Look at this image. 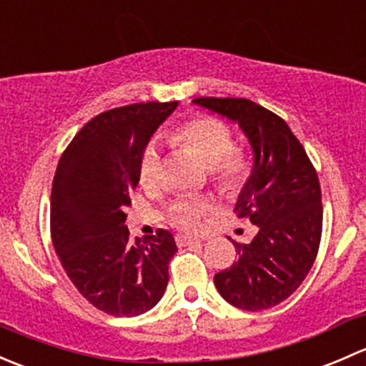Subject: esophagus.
I'll return each mask as SVG.
<instances>
[{
  "label": "esophagus",
  "instance_id": "34e87169",
  "mask_svg": "<svg viewBox=\"0 0 366 366\" xmlns=\"http://www.w3.org/2000/svg\"><path fill=\"white\" fill-rule=\"evenodd\" d=\"M175 241L179 246H187V244H197V242H200V239L189 237V235H184V234H177Z\"/></svg>",
  "mask_w": 366,
  "mask_h": 366
}]
</instances>
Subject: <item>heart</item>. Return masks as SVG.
Instances as JSON below:
<instances>
[{"instance_id": "1", "label": "heart", "mask_w": 366, "mask_h": 366, "mask_svg": "<svg viewBox=\"0 0 366 366\" xmlns=\"http://www.w3.org/2000/svg\"><path fill=\"white\" fill-rule=\"evenodd\" d=\"M173 142L193 152L205 168H209L212 184L223 193H234L248 177L249 162L244 152L234 149V138L227 124L212 117H194L173 131ZM162 162L159 150L150 143L139 161V182L145 187L159 184ZM210 210L209 202L179 200L169 209V221L182 230L197 232L202 216Z\"/></svg>"}]
</instances>
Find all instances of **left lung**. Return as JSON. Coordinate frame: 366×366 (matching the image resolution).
Masks as SVG:
<instances>
[{"label": "left lung", "instance_id": "obj_1", "mask_svg": "<svg viewBox=\"0 0 366 366\" xmlns=\"http://www.w3.org/2000/svg\"><path fill=\"white\" fill-rule=\"evenodd\" d=\"M194 104L239 124L253 149V169L235 204L258 227L249 244L232 241L237 260L214 276L230 305L258 312L292 296L322 235V198L312 161L287 122L248 99L198 97Z\"/></svg>", "mask_w": 366, "mask_h": 366}]
</instances>
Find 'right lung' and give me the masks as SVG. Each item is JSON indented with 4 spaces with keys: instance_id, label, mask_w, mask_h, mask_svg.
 Wrapping results in <instances>:
<instances>
[{
    "instance_id": "add662e5",
    "label": "right lung",
    "mask_w": 366,
    "mask_h": 366,
    "mask_svg": "<svg viewBox=\"0 0 366 366\" xmlns=\"http://www.w3.org/2000/svg\"><path fill=\"white\" fill-rule=\"evenodd\" d=\"M179 102H139L92 118L61 154L51 191L54 252L79 294L101 312L136 317L159 302L177 252L168 230L131 241L125 207L150 136Z\"/></svg>"
}]
</instances>
